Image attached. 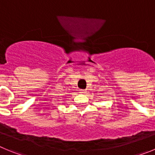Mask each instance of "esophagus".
I'll return each instance as SVG.
<instances>
[{
  "mask_svg": "<svg viewBox=\"0 0 155 155\" xmlns=\"http://www.w3.org/2000/svg\"><path fill=\"white\" fill-rule=\"evenodd\" d=\"M80 91H81V93H82V94H84V93L86 92L85 90H81Z\"/></svg>",
  "mask_w": 155,
  "mask_h": 155,
  "instance_id": "1",
  "label": "esophagus"
}]
</instances>
